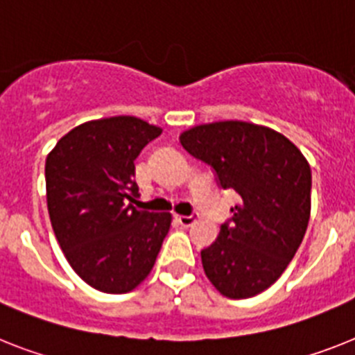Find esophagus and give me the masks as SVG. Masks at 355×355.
<instances>
[{
	"mask_svg": "<svg viewBox=\"0 0 355 355\" xmlns=\"http://www.w3.org/2000/svg\"><path fill=\"white\" fill-rule=\"evenodd\" d=\"M195 218L196 216H193V214H189V216H184V214H177V222L182 225V227H189V225H193L195 223Z\"/></svg>",
	"mask_w": 355,
	"mask_h": 355,
	"instance_id": "obj_1",
	"label": "esophagus"
}]
</instances>
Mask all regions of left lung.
Returning a JSON list of instances; mask_svg holds the SVG:
<instances>
[{
	"label": "left lung",
	"mask_w": 355,
	"mask_h": 355,
	"mask_svg": "<svg viewBox=\"0 0 355 355\" xmlns=\"http://www.w3.org/2000/svg\"><path fill=\"white\" fill-rule=\"evenodd\" d=\"M187 153L216 171L223 189H234L231 223L202 251V267L222 296L245 300L284 274L311 218L309 160L272 128L245 121L198 124L180 135Z\"/></svg>",
	"instance_id": "left-lung-1"
}]
</instances>
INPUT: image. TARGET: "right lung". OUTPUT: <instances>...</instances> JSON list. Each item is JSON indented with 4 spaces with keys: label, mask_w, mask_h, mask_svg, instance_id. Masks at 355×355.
<instances>
[{
    "label": "right lung",
    "mask_w": 355,
    "mask_h": 355,
    "mask_svg": "<svg viewBox=\"0 0 355 355\" xmlns=\"http://www.w3.org/2000/svg\"><path fill=\"white\" fill-rule=\"evenodd\" d=\"M162 128L132 115L83 122L46 155V205L64 258L77 276L106 294L148 278L171 213L137 209V155Z\"/></svg>",
    "instance_id": "add662e5"
}]
</instances>
